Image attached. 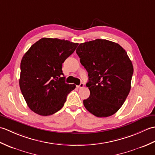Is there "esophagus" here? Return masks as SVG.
Instances as JSON below:
<instances>
[{"mask_svg":"<svg viewBox=\"0 0 155 155\" xmlns=\"http://www.w3.org/2000/svg\"><path fill=\"white\" fill-rule=\"evenodd\" d=\"M83 87H84V84L83 83H81L79 85H78V86L77 87L78 88H83Z\"/></svg>","mask_w":155,"mask_h":155,"instance_id":"obj_1","label":"esophagus"}]
</instances>
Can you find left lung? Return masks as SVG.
<instances>
[{"instance_id": "obj_1", "label": "left lung", "mask_w": 155, "mask_h": 155, "mask_svg": "<svg viewBox=\"0 0 155 155\" xmlns=\"http://www.w3.org/2000/svg\"><path fill=\"white\" fill-rule=\"evenodd\" d=\"M76 52L88 73L90 96L84 107L97 117L116 113L131 87L133 66L127 52L116 42L96 39L80 44Z\"/></svg>"}]
</instances>
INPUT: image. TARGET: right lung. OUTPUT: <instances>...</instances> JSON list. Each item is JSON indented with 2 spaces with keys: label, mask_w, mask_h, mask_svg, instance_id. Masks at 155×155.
Returning a JSON list of instances; mask_svg holds the SVG:
<instances>
[{
  "label": "right lung",
  "mask_w": 155,
  "mask_h": 155,
  "mask_svg": "<svg viewBox=\"0 0 155 155\" xmlns=\"http://www.w3.org/2000/svg\"><path fill=\"white\" fill-rule=\"evenodd\" d=\"M78 43L42 38L32 45L21 62L19 85L30 109L41 116L53 114L64 106L76 85L65 83L62 63Z\"/></svg>",
  "instance_id": "1"
}]
</instances>
